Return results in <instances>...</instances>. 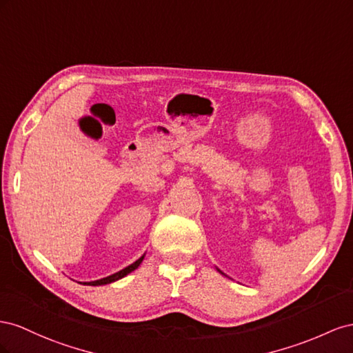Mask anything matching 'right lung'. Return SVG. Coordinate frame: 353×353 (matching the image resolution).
Segmentation results:
<instances>
[{"mask_svg":"<svg viewBox=\"0 0 353 353\" xmlns=\"http://www.w3.org/2000/svg\"><path fill=\"white\" fill-rule=\"evenodd\" d=\"M143 257H145V256H142V257H140L139 260H136L133 265H130V266H127L125 269L117 272V274H114V275L106 276V278H103V279H99V281H93V283H87V284H88V285H105V284H109V283H114V281H117V279L124 278L125 275H128V274H130V272H133L134 269H137V266H139L140 263H142Z\"/></svg>","mask_w":353,"mask_h":353,"instance_id":"right-lung-1","label":"right lung"}]
</instances>
